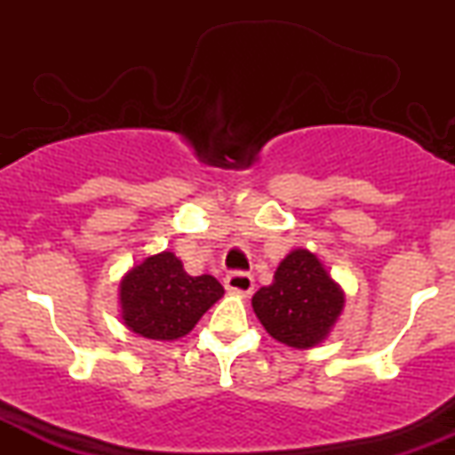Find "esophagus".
I'll use <instances>...</instances> for the list:
<instances>
[{"label":"esophagus","instance_id":"obj_1","mask_svg":"<svg viewBox=\"0 0 455 455\" xmlns=\"http://www.w3.org/2000/svg\"><path fill=\"white\" fill-rule=\"evenodd\" d=\"M224 286H227V291H231V293H237V295H252L254 291V278L250 274H245V271H231V274L224 278Z\"/></svg>","mask_w":455,"mask_h":455}]
</instances>
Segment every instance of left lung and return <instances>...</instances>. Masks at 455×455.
<instances>
[{
    "instance_id": "left-lung-1",
    "label": "left lung",
    "mask_w": 455,
    "mask_h": 455,
    "mask_svg": "<svg viewBox=\"0 0 455 455\" xmlns=\"http://www.w3.org/2000/svg\"><path fill=\"white\" fill-rule=\"evenodd\" d=\"M342 306V289L307 250H293L278 265L274 282L252 297L254 312L269 336L293 348L325 340Z\"/></svg>"
}]
</instances>
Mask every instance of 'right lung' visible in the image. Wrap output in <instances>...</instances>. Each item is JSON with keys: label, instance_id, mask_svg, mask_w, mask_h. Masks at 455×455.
Returning <instances> with one entry per match:
<instances>
[{"label": "right lung", "instance_id": "right-lung-1", "mask_svg": "<svg viewBox=\"0 0 455 455\" xmlns=\"http://www.w3.org/2000/svg\"><path fill=\"white\" fill-rule=\"evenodd\" d=\"M224 295L213 275H188L173 252L154 254L124 275V323L149 340H177Z\"/></svg>", "mask_w": 455, "mask_h": 455}]
</instances>
